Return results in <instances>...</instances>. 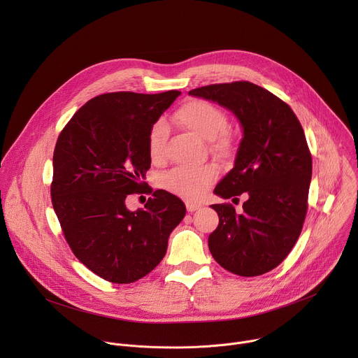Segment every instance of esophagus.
Instances as JSON below:
<instances>
[{
	"instance_id": "esophagus-1",
	"label": "esophagus",
	"mask_w": 358,
	"mask_h": 358,
	"mask_svg": "<svg viewBox=\"0 0 358 358\" xmlns=\"http://www.w3.org/2000/svg\"><path fill=\"white\" fill-rule=\"evenodd\" d=\"M185 207H187L188 213H194V211L201 208V203H196V202H192V201H187L185 202Z\"/></svg>"
}]
</instances>
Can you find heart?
Instances as JSON below:
<instances>
[{"instance_id":"1","label":"heart","mask_w":358,"mask_h":358,"mask_svg":"<svg viewBox=\"0 0 358 358\" xmlns=\"http://www.w3.org/2000/svg\"><path fill=\"white\" fill-rule=\"evenodd\" d=\"M177 122L196 137L214 141L220 152H227L231 147L227 129L225 113L207 100H188L176 112ZM167 134L166 124L159 122L151 127L148 134V155L151 160L163 157V145ZM218 177L215 166H202L198 169H174L162 180L163 187L187 199H198Z\"/></svg>"}]
</instances>
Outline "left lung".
Wrapping results in <instances>:
<instances>
[{"label": "left lung", "mask_w": 358, "mask_h": 358, "mask_svg": "<svg viewBox=\"0 0 358 358\" xmlns=\"http://www.w3.org/2000/svg\"><path fill=\"white\" fill-rule=\"evenodd\" d=\"M188 94L234 113L242 138L232 170L214 194L228 199L248 194L242 213L231 203L211 206L220 217L208 238L214 259L239 276L276 268L294 246L308 211L312 156L293 110L269 90L250 82L202 86Z\"/></svg>", "instance_id": "obj_1"}]
</instances>
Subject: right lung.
I'll return each mask as SVG.
<instances>
[{
	"label": "right lung",
	"instance_id": "add662e5",
	"mask_svg": "<svg viewBox=\"0 0 358 358\" xmlns=\"http://www.w3.org/2000/svg\"><path fill=\"white\" fill-rule=\"evenodd\" d=\"M105 93L90 99L65 126L54 151L52 206L75 257L112 283H131L155 269L184 202L157 189L144 208L130 211L126 198L144 189L150 169L148 134L180 96Z\"/></svg>",
	"mask_w": 358,
	"mask_h": 358
}]
</instances>
